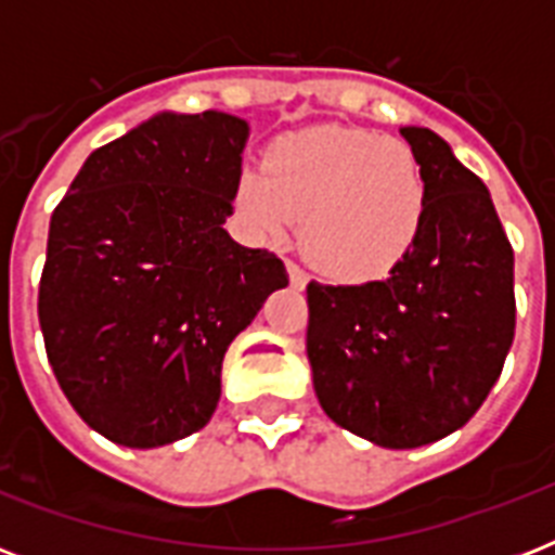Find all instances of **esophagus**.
I'll return each mask as SVG.
<instances>
[{"mask_svg": "<svg viewBox=\"0 0 555 555\" xmlns=\"http://www.w3.org/2000/svg\"><path fill=\"white\" fill-rule=\"evenodd\" d=\"M287 276H291V285L294 287H305L308 276H305V270L296 264V261H287Z\"/></svg>", "mask_w": 555, "mask_h": 555, "instance_id": "34e87169", "label": "esophagus"}]
</instances>
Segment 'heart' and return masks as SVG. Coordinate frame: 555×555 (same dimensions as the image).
<instances>
[{"instance_id": "b5f03b06", "label": "heart", "mask_w": 555, "mask_h": 555, "mask_svg": "<svg viewBox=\"0 0 555 555\" xmlns=\"http://www.w3.org/2000/svg\"><path fill=\"white\" fill-rule=\"evenodd\" d=\"M235 209L261 242L299 244L325 276L360 285L388 276L426 224V178L403 141L369 129L311 126L270 143L261 169L235 181Z\"/></svg>"}]
</instances>
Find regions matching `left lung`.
I'll return each mask as SVG.
<instances>
[{
    "instance_id": "1",
    "label": "left lung",
    "mask_w": 555,
    "mask_h": 555,
    "mask_svg": "<svg viewBox=\"0 0 555 555\" xmlns=\"http://www.w3.org/2000/svg\"><path fill=\"white\" fill-rule=\"evenodd\" d=\"M426 178V224L383 282L308 285V360L331 421L417 449L473 417L516 334L513 247L490 190L443 138L400 129Z\"/></svg>"
}]
</instances>
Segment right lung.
Instances as JSON below:
<instances>
[{"label":"right lung","mask_w":555,"mask_h":555,"mask_svg":"<svg viewBox=\"0 0 555 555\" xmlns=\"http://www.w3.org/2000/svg\"><path fill=\"white\" fill-rule=\"evenodd\" d=\"M250 126L160 112L86 158L48 230L39 328L74 412L112 443L207 426L230 343L287 285L224 230Z\"/></svg>","instance_id":"1"}]
</instances>
